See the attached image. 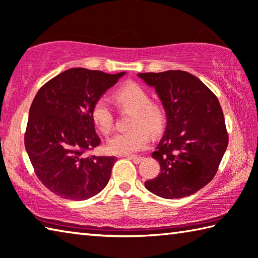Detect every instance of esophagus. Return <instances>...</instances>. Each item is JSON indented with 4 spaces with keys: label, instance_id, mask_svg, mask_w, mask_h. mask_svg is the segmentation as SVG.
Segmentation results:
<instances>
[{
    "label": "esophagus",
    "instance_id": "34e87169",
    "mask_svg": "<svg viewBox=\"0 0 258 258\" xmlns=\"http://www.w3.org/2000/svg\"><path fill=\"white\" fill-rule=\"evenodd\" d=\"M128 159L132 160L135 164H138V163H141V162L143 161L144 157L143 156H129Z\"/></svg>",
    "mask_w": 258,
    "mask_h": 258
}]
</instances>
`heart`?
Masks as SVG:
<instances>
[{
    "label": "heart",
    "mask_w": 258,
    "mask_h": 258,
    "mask_svg": "<svg viewBox=\"0 0 258 258\" xmlns=\"http://www.w3.org/2000/svg\"><path fill=\"white\" fill-rule=\"evenodd\" d=\"M116 104L122 108L133 110L130 126L133 129L115 134L107 141V151L115 155H132L142 151L150 143V135L160 134L166 121L165 110L160 104L151 102L146 89L137 84H126L114 94ZM90 116L96 128L102 134L112 130L113 110L105 97H99L94 102Z\"/></svg>",
    "instance_id": "heart-1"
}]
</instances>
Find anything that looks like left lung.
I'll return each instance as SVG.
<instances>
[{"instance_id":"1","label":"left lung","mask_w":258,"mask_h":258,"mask_svg":"<svg viewBox=\"0 0 258 258\" xmlns=\"http://www.w3.org/2000/svg\"><path fill=\"white\" fill-rule=\"evenodd\" d=\"M154 87L166 114L163 137L153 159L161 172L145 187L162 198L190 196L205 187L228 147V133L218 97L191 74L181 70L138 74Z\"/></svg>"}]
</instances>
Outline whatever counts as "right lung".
<instances>
[{
    "label": "right lung",
    "mask_w": 258,
    "mask_h": 258,
    "mask_svg": "<svg viewBox=\"0 0 258 258\" xmlns=\"http://www.w3.org/2000/svg\"><path fill=\"white\" fill-rule=\"evenodd\" d=\"M124 74L72 68L47 81L36 94L25 146L36 175L55 195L85 201L107 184L115 157L85 155L101 143L90 110Z\"/></svg>",
    "instance_id": "1"
}]
</instances>
